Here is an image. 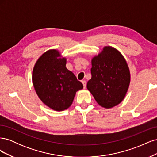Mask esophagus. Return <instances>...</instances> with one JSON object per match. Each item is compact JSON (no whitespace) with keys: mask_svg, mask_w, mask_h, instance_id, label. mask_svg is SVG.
<instances>
[{"mask_svg":"<svg viewBox=\"0 0 157 157\" xmlns=\"http://www.w3.org/2000/svg\"><path fill=\"white\" fill-rule=\"evenodd\" d=\"M82 84H83L84 88H86V82L85 81V80H82Z\"/></svg>","mask_w":157,"mask_h":157,"instance_id":"1","label":"esophagus"}]
</instances>
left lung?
Segmentation results:
<instances>
[{
  "label": "left lung",
  "mask_w": 157,
  "mask_h": 157,
  "mask_svg": "<svg viewBox=\"0 0 157 157\" xmlns=\"http://www.w3.org/2000/svg\"><path fill=\"white\" fill-rule=\"evenodd\" d=\"M92 78L87 89L99 105L111 109L124 99L130 83V72L121 52L111 46H104L91 60Z\"/></svg>",
  "instance_id": "8db88e82"
}]
</instances>
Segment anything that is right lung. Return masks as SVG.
I'll return each mask as SVG.
<instances>
[{"label": "right lung", "mask_w": 157, "mask_h": 157, "mask_svg": "<svg viewBox=\"0 0 157 157\" xmlns=\"http://www.w3.org/2000/svg\"><path fill=\"white\" fill-rule=\"evenodd\" d=\"M67 59L59 50L50 49L37 59L32 81L38 97L44 105L62 111L72 104L76 92L83 88L73 72L66 68Z\"/></svg>", "instance_id": "1"}]
</instances>
